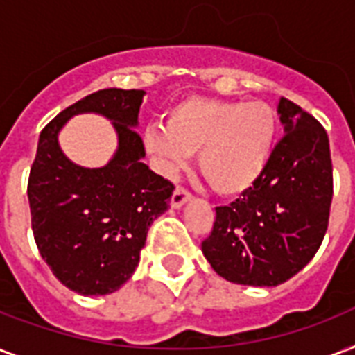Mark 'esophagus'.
I'll list each match as a JSON object with an SVG mask.
<instances>
[{"instance_id": "esophagus-1", "label": "esophagus", "mask_w": 355, "mask_h": 355, "mask_svg": "<svg viewBox=\"0 0 355 355\" xmlns=\"http://www.w3.org/2000/svg\"><path fill=\"white\" fill-rule=\"evenodd\" d=\"M188 200H191V193H189L188 189L184 188H175V191H173V197H171V205L173 208H182Z\"/></svg>"}]
</instances>
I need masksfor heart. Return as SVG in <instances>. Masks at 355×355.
<instances>
[{"label": "heart", "instance_id": "1", "mask_svg": "<svg viewBox=\"0 0 355 355\" xmlns=\"http://www.w3.org/2000/svg\"><path fill=\"white\" fill-rule=\"evenodd\" d=\"M278 118L263 101L191 97L145 130V150L166 177L199 155V171L223 197H236L263 177L275 150Z\"/></svg>", "mask_w": 355, "mask_h": 355}]
</instances>
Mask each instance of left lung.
Wrapping results in <instances>:
<instances>
[{"instance_id":"1","label":"left lung","mask_w":355,"mask_h":355,"mask_svg":"<svg viewBox=\"0 0 355 355\" xmlns=\"http://www.w3.org/2000/svg\"><path fill=\"white\" fill-rule=\"evenodd\" d=\"M286 136L263 177L230 206L216 208L202 254L232 284L276 287L302 270L324 239L334 178L328 134L286 97L278 103Z\"/></svg>"}]
</instances>
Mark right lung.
<instances>
[{"label":"right lung","instance_id":"right-lung-1","mask_svg":"<svg viewBox=\"0 0 355 355\" xmlns=\"http://www.w3.org/2000/svg\"><path fill=\"white\" fill-rule=\"evenodd\" d=\"M144 90L105 88L58 114L40 134L27 197L36 247L71 291H118L139 263L149 227L169 208L173 184L144 164L136 132ZM97 113L113 123L119 147L101 168L69 160L58 144L65 123Z\"/></svg>","mask_w":355,"mask_h":355}]
</instances>
